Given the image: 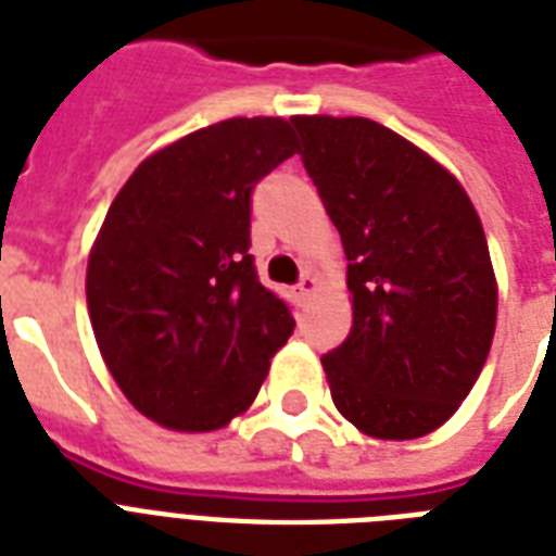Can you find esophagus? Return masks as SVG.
Returning a JSON list of instances; mask_svg holds the SVG:
<instances>
[{
    "instance_id": "esophagus-1",
    "label": "esophagus",
    "mask_w": 556,
    "mask_h": 556,
    "mask_svg": "<svg viewBox=\"0 0 556 556\" xmlns=\"http://www.w3.org/2000/svg\"><path fill=\"white\" fill-rule=\"evenodd\" d=\"M314 291H317V279H314L312 274H303L300 282H296V296H300V300H308Z\"/></svg>"
}]
</instances>
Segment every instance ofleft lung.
Here are the masks:
<instances>
[{"label":"left lung","instance_id":"1","mask_svg":"<svg viewBox=\"0 0 556 556\" xmlns=\"http://www.w3.org/2000/svg\"><path fill=\"white\" fill-rule=\"evenodd\" d=\"M346 251L352 331L323 355L343 418L418 439L473 389L496 326L482 222L456 178L366 117H291Z\"/></svg>","mask_w":556,"mask_h":556}]
</instances>
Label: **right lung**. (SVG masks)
I'll use <instances>...</instances> for the list:
<instances>
[{
	"label": "right lung",
	"instance_id": "add662e5",
	"mask_svg": "<svg viewBox=\"0 0 556 556\" xmlns=\"http://www.w3.org/2000/svg\"><path fill=\"white\" fill-rule=\"evenodd\" d=\"M296 152L282 117H233L150 155L117 192L89 256L100 355L138 413L207 432L244 413L294 334L260 282L251 195Z\"/></svg>",
	"mask_w": 556,
	"mask_h": 556
}]
</instances>
